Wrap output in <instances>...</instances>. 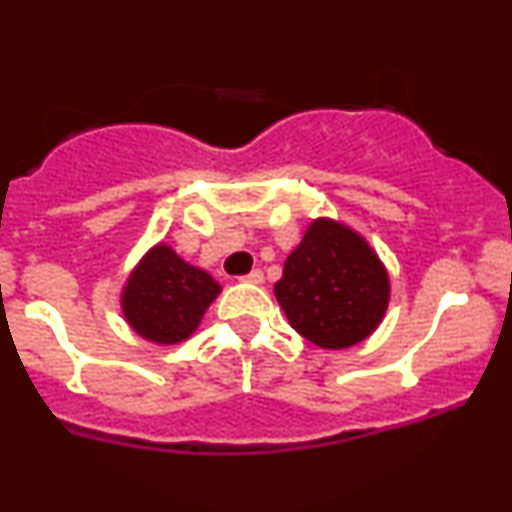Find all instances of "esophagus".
<instances>
[{
	"instance_id": "obj_1",
	"label": "esophagus",
	"mask_w": 512,
	"mask_h": 512,
	"mask_svg": "<svg viewBox=\"0 0 512 512\" xmlns=\"http://www.w3.org/2000/svg\"><path fill=\"white\" fill-rule=\"evenodd\" d=\"M243 281H248V284H262V281H264L262 269H252L250 274L243 276Z\"/></svg>"
}]
</instances>
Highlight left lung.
Instances as JSON below:
<instances>
[{
    "instance_id": "obj_1",
    "label": "left lung",
    "mask_w": 512,
    "mask_h": 512,
    "mask_svg": "<svg viewBox=\"0 0 512 512\" xmlns=\"http://www.w3.org/2000/svg\"><path fill=\"white\" fill-rule=\"evenodd\" d=\"M291 327L322 349H346L383 320L390 281L375 252L351 228L330 219L310 223L274 284Z\"/></svg>"
}]
</instances>
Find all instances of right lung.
Returning a JSON list of instances; mask_svg holds the SVG:
<instances>
[{"instance_id": "add662e5", "label": "right lung", "mask_w": 512, "mask_h": 512, "mask_svg": "<svg viewBox=\"0 0 512 512\" xmlns=\"http://www.w3.org/2000/svg\"><path fill=\"white\" fill-rule=\"evenodd\" d=\"M221 286L202 269L156 245L129 276L122 313L134 332L158 344H178L197 330Z\"/></svg>"}]
</instances>
